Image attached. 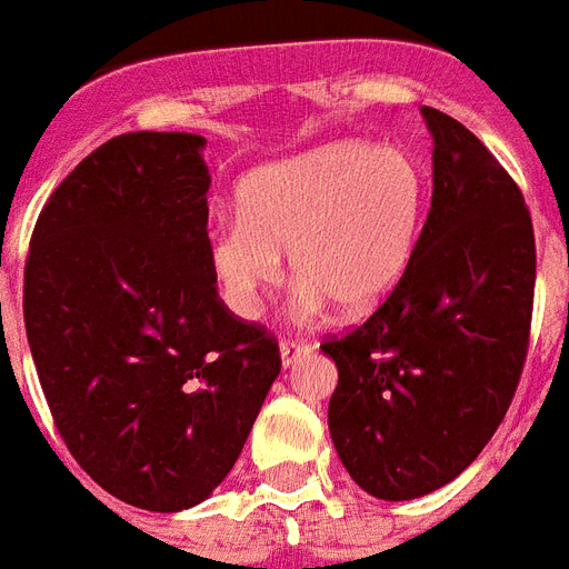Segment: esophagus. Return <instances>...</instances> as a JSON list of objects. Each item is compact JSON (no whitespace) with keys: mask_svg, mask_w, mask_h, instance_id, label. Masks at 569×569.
Listing matches in <instances>:
<instances>
[{"mask_svg":"<svg viewBox=\"0 0 569 569\" xmlns=\"http://www.w3.org/2000/svg\"><path fill=\"white\" fill-rule=\"evenodd\" d=\"M312 351L310 342H303V339H283L280 342V360H283V366H292L298 363L301 357H307Z\"/></svg>","mask_w":569,"mask_h":569,"instance_id":"1","label":"esophagus"}]
</instances>
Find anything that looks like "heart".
Masks as SVG:
<instances>
[{
  "label": "heart",
  "instance_id": "obj_1",
  "mask_svg": "<svg viewBox=\"0 0 569 569\" xmlns=\"http://www.w3.org/2000/svg\"><path fill=\"white\" fill-rule=\"evenodd\" d=\"M422 209V164L407 150L330 144L250 173L239 214L209 230L206 259L236 316H253L259 295L280 283L283 250L303 280V310L333 301L357 316L387 301L407 274Z\"/></svg>",
  "mask_w": 569,
  "mask_h": 569
}]
</instances>
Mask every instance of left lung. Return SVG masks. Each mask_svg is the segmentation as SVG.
<instances>
[{
  "label": "left lung",
  "instance_id": "left-lung-1",
  "mask_svg": "<svg viewBox=\"0 0 569 569\" xmlns=\"http://www.w3.org/2000/svg\"><path fill=\"white\" fill-rule=\"evenodd\" d=\"M433 194L407 274L369 319L328 339V425L366 493L419 499L458 478L502 425L529 351L535 230L522 191L449 114L422 106Z\"/></svg>",
  "mask_w": 569,
  "mask_h": 569
}]
</instances>
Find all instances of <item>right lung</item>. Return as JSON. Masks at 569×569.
<instances>
[{
    "instance_id": "1",
    "label": "right lung",
    "mask_w": 569,
    "mask_h": 569,
    "mask_svg": "<svg viewBox=\"0 0 569 569\" xmlns=\"http://www.w3.org/2000/svg\"><path fill=\"white\" fill-rule=\"evenodd\" d=\"M206 138L129 132L76 164L31 232L22 319L76 463L114 499L171 513L209 499L280 375L206 259Z\"/></svg>"
}]
</instances>
